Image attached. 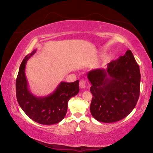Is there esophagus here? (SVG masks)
Instances as JSON below:
<instances>
[{
  "label": "esophagus",
  "mask_w": 153,
  "mask_h": 153,
  "mask_svg": "<svg viewBox=\"0 0 153 153\" xmlns=\"http://www.w3.org/2000/svg\"><path fill=\"white\" fill-rule=\"evenodd\" d=\"M86 87V81L85 80H81L79 81V88L81 89H84Z\"/></svg>",
  "instance_id": "obj_1"
}]
</instances>
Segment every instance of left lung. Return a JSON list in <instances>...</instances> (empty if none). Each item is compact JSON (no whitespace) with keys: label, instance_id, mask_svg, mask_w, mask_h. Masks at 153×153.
I'll return each mask as SVG.
<instances>
[{"label":"left lung","instance_id":"obj_1","mask_svg":"<svg viewBox=\"0 0 153 153\" xmlns=\"http://www.w3.org/2000/svg\"><path fill=\"white\" fill-rule=\"evenodd\" d=\"M93 95L90 113L95 120L113 123L127 117L140 95V72L130 50L107 64V69L87 73Z\"/></svg>","mask_w":153,"mask_h":153}]
</instances>
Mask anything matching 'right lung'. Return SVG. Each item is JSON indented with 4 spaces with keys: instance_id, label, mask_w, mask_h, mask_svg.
I'll return each mask as SVG.
<instances>
[{
    "instance_id": "right-lung-1",
    "label": "right lung",
    "mask_w": 153,
    "mask_h": 153,
    "mask_svg": "<svg viewBox=\"0 0 153 153\" xmlns=\"http://www.w3.org/2000/svg\"><path fill=\"white\" fill-rule=\"evenodd\" d=\"M36 50L25 56L19 67L16 79V97L20 107L33 121L42 125L57 123L65 117L68 101L79 92V80L71 83L61 82L54 91L46 97L33 94L25 76V66L28 59Z\"/></svg>"
}]
</instances>
